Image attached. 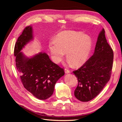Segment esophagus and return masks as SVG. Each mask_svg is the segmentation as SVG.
<instances>
[{"label":"esophagus","instance_id":"1","mask_svg":"<svg viewBox=\"0 0 122 122\" xmlns=\"http://www.w3.org/2000/svg\"><path fill=\"white\" fill-rule=\"evenodd\" d=\"M65 72L66 74H68V73H70V71L69 70L67 69H65Z\"/></svg>","mask_w":122,"mask_h":122}]
</instances>
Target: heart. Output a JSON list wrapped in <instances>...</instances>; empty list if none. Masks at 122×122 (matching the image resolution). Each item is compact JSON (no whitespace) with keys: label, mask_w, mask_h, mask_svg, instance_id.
<instances>
[{"label":"heart","mask_w":122,"mask_h":122,"mask_svg":"<svg viewBox=\"0 0 122 122\" xmlns=\"http://www.w3.org/2000/svg\"><path fill=\"white\" fill-rule=\"evenodd\" d=\"M93 46L90 36L82 32L73 30L62 31L56 35L55 40L49 42V49L55 63L60 62L65 53L70 64L80 67L86 63Z\"/></svg>","instance_id":"b5f03b06"}]
</instances>
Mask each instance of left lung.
Here are the masks:
<instances>
[{
  "mask_svg": "<svg viewBox=\"0 0 122 122\" xmlns=\"http://www.w3.org/2000/svg\"><path fill=\"white\" fill-rule=\"evenodd\" d=\"M113 52L108 44L104 29L99 33L93 55L82 67L73 71L78 84L75 97L87 102L99 94L108 82L113 66Z\"/></svg>",
  "mask_w": 122,
  "mask_h": 122,
  "instance_id": "obj_1",
  "label": "left lung"
}]
</instances>
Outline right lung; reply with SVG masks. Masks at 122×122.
Masks as SVG:
<instances>
[{"instance_id": "add662e5", "label": "right lung", "mask_w": 122, "mask_h": 122, "mask_svg": "<svg viewBox=\"0 0 122 122\" xmlns=\"http://www.w3.org/2000/svg\"><path fill=\"white\" fill-rule=\"evenodd\" d=\"M33 39L32 26L26 27L15 46L16 65L26 89L36 98L46 100L53 94L55 84L64 75V70L51 61L45 52L29 58L21 52Z\"/></svg>"}]
</instances>
